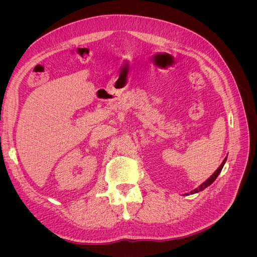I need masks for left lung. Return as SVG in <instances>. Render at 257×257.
Listing matches in <instances>:
<instances>
[{
  "label": "left lung",
  "mask_w": 257,
  "mask_h": 257,
  "mask_svg": "<svg viewBox=\"0 0 257 257\" xmlns=\"http://www.w3.org/2000/svg\"><path fill=\"white\" fill-rule=\"evenodd\" d=\"M226 160H227V157H225V159L223 160V163L221 164V166L217 169V171H215L212 175H211V176L206 180V181H204L203 183H202L200 186H198L197 188H195V190L194 191H192L190 194L191 195H193V194H196V193H199V192H202V191H203L204 190V188H206L207 186H209L215 179H217V177L219 176V174L221 173V171H222V169H223V167H224V165H225V163H226ZM190 194H185V196L186 195H190Z\"/></svg>",
  "instance_id": "1"
}]
</instances>
